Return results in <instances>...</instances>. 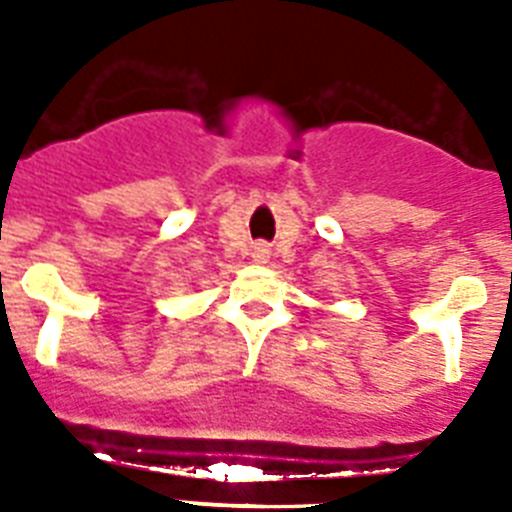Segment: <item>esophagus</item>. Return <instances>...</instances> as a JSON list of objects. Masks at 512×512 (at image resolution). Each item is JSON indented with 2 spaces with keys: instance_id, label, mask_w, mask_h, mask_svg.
I'll return each mask as SVG.
<instances>
[{
  "instance_id": "34e87169",
  "label": "esophagus",
  "mask_w": 512,
  "mask_h": 512,
  "mask_svg": "<svg viewBox=\"0 0 512 512\" xmlns=\"http://www.w3.org/2000/svg\"><path fill=\"white\" fill-rule=\"evenodd\" d=\"M253 259H256V261H266V259H269V248H266L264 243H259V246L253 248Z\"/></svg>"
}]
</instances>
